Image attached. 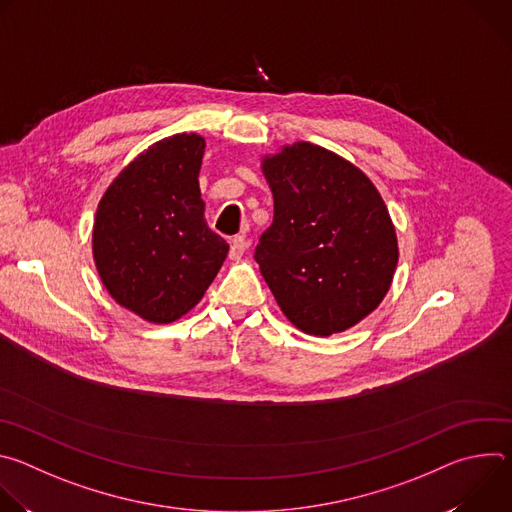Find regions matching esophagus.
<instances>
[{
    "label": "esophagus",
    "mask_w": 512,
    "mask_h": 512,
    "mask_svg": "<svg viewBox=\"0 0 512 512\" xmlns=\"http://www.w3.org/2000/svg\"><path fill=\"white\" fill-rule=\"evenodd\" d=\"M247 251V239L243 237V235H239V237H235L233 241H231V251H229V257L233 259V261H237V259H241L243 257V253Z\"/></svg>",
    "instance_id": "obj_1"
}]
</instances>
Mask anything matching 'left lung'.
<instances>
[{
	"label": "left lung",
	"instance_id": "8db88e82",
	"mask_svg": "<svg viewBox=\"0 0 512 512\" xmlns=\"http://www.w3.org/2000/svg\"><path fill=\"white\" fill-rule=\"evenodd\" d=\"M273 223L255 261L285 318L312 336L344 332L387 296L397 233L385 200L362 170L310 141L261 160Z\"/></svg>",
	"mask_w": 512,
	"mask_h": 512
}]
</instances>
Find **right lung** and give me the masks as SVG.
I'll return each instance as SVG.
<instances>
[{
  "instance_id": "1",
  "label": "right lung",
  "mask_w": 512,
  "mask_h": 512,
  "mask_svg": "<svg viewBox=\"0 0 512 512\" xmlns=\"http://www.w3.org/2000/svg\"><path fill=\"white\" fill-rule=\"evenodd\" d=\"M204 137H164L129 162L99 200L93 259L109 296L152 324H170L204 296L229 243L204 221L198 174Z\"/></svg>"
}]
</instances>
